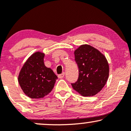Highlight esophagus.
I'll list each match as a JSON object with an SVG mask.
<instances>
[{
	"mask_svg": "<svg viewBox=\"0 0 131 131\" xmlns=\"http://www.w3.org/2000/svg\"><path fill=\"white\" fill-rule=\"evenodd\" d=\"M64 73H63L60 74H58V78H60V79H61V78H64Z\"/></svg>",
	"mask_w": 131,
	"mask_h": 131,
	"instance_id": "1",
	"label": "esophagus"
}]
</instances>
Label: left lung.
Returning a JSON list of instances; mask_svg holds the SVG:
<instances>
[{"mask_svg":"<svg viewBox=\"0 0 131 131\" xmlns=\"http://www.w3.org/2000/svg\"><path fill=\"white\" fill-rule=\"evenodd\" d=\"M79 68L77 81L71 83L76 92L84 97L94 96L104 87L109 76L106 58L100 51L89 45H82L74 51Z\"/></svg>","mask_w":131,"mask_h":131,"instance_id":"obj_1","label":"left lung"}]
</instances>
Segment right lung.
<instances>
[{"mask_svg":"<svg viewBox=\"0 0 131 131\" xmlns=\"http://www.w3.org/2000/svg\"><path fill=\"white\" fill-rule=\"evenodd\" d=\"M44 53L35 52L29 57L19 73L18 82L27 96L41 99L53 89L58 77L43 63Z\"/></svg>","mask_w":131,"mask_h":131,"instance_id":"obj_1","label":"right lung"}]
</instances>
